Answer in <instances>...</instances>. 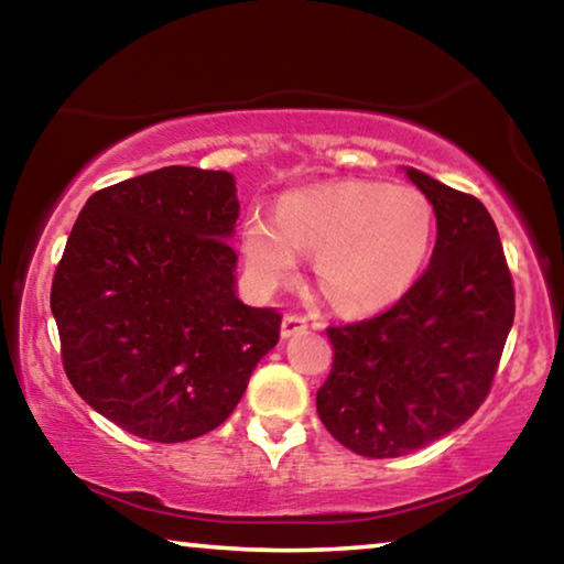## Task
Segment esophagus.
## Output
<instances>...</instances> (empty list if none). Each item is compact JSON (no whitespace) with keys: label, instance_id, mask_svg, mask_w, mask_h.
<instances>
[{"label":"esophagus","instance_id":"esophagus-1","mask_svg":"<svg viewBox=\"0 0 564 564\" xmlns=\"http://www.w3.org/2000/svg\"><path fill=\"white\" fill-rule=\"evenodd\" d=\"M305 328H308V323H305V318H301V316H283L281 336L283 338H291V336H295V333H303Z\"/></svg>","mask_w":564,"mask_h":564}]
</instances>
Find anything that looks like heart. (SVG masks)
Masks as SVG:
<instances>
[{
	"mask_svg": "<svg viewBox=\"0 0 564 564\" xmlns=\"http://www.w3.org/2000/svg\"><path fill=\"white\" fill-rule=\"evenodd\" d=\"M435 241V212L423 191L380 181H336L285 194L275 214L246 216L248 273L269 291L316 251V279L343 313L386 311L410 291Z\"/></svg>",
	"mask_w": 564,
	"mask_h": 564,
	"instance_id": "obj_1",
	"label": "heart"
}]
</instances>
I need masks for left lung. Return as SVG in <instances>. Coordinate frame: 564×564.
<instances>
[{
	"label": "left lung",
	"instance_id": "left-lung-1",
	"mask_svg": "<svg viewBox=\"0 0 564 564\" xmlns=\"http://www.w3.org/2000/svg\"><path fill=\"white\" fill-rule=\"evenodd\" d=\"M405 174L435 212L431 265L393 308L328 328L333 368L316 395L326 431L366 457H400L460 427L490 393L514 318L488 208L423 171Z\"/></svg>",
	"mask_w": 564,
	"mask_h": 564
}]
</instances>
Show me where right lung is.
Wrapping results in <instances>:
<instances>
[{
	"mask_svg": "<svg viewBox=\"0 0 564 564\" xmlns=\"http://www.w3.org/2000/svg\"><path fill=\"white\" fill-rule=\"evenodd\" d=\"M241 204L228 171L164 166L89 196L52 283L66 378L154 443L212 433L281 336L236 293Z\"/></svg>",
	"mask_w": 564,
	"mask_h": 564,
	"instance_id": "right-lung-1",
	"label": "right lung"
}]
</instances>
